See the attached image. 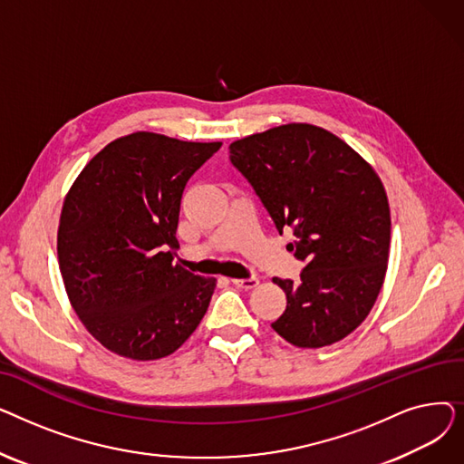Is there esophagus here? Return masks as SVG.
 Wrapping results in <instances>:
<instances>
[{
	"label": "esophagus",
	"instance_id": "esophagus-1",
	"mask_svg": "<svg viewBox=\"0 0 464 464\" xmlns=\"http://www.w3.org/2000/svg\"><path fill=\"white\" fill-rule=\"evenodd\" d=\"M237 287H242V289H254L257 284H259V280L256 278V276H250V278H233L231 280Z\"/></svg>",
	"mask_w": 464,
	"mask_h": 464
}]
</instances>
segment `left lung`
Segmentation results:
<instances>
[{
	"label": "left lung",
	"instance_id": "obj_1",
	"mask_svg": "<svg viewBox=\"0 0 464 464\" xmlns=\"http://www.w3.org/2000/svg\"><path fill=\"white\" fill-rule=\"evenodd\" d=\"M231 163L254 186L301 280L273 278L287 299L273 329L297 348H324L355 331L382 289L392 216L376 170L352 146L312 124H285L229 144Z\"/></svg>",
	"mask_w": 464,
	"mask_h": 464
}]
</instances>
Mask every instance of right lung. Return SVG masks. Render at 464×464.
<instances>
[{"instance_id":"right-lung-1","label":"right lung","mask_w":464,"mask_h":464,"mask_svg":"<svg viewBox=\"0 0 464 464\" xmlns=\"http://www.w3.org/2000/svg\"><path fill=\"white\" fill-rule=\"evenodd\" d=\"M219 146L137 131L109 142L67 191L60 273L81 322L112 353L167 357L201 324L216 280L173 257L182 191Z\"/></svg>"}]
</instances>
